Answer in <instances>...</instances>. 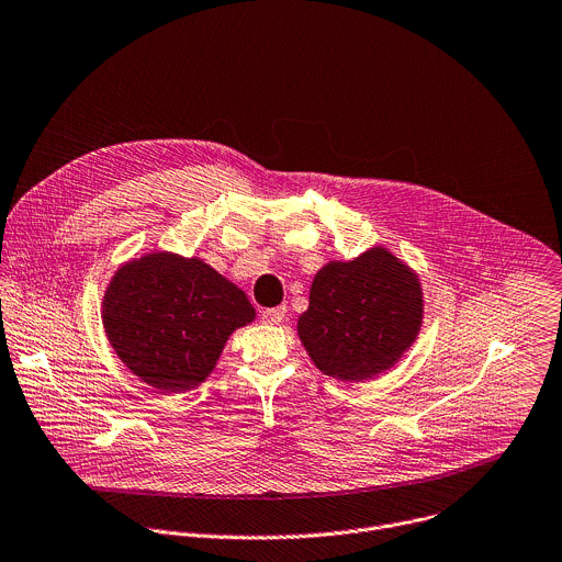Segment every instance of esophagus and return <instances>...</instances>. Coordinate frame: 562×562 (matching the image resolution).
<instances>
[{"label": "esophagus", "instance_id": "esophagus-1", "mask_svg": "<svg viewBox=\"0 0 562 562\" xmlns=\"http://www.w3.org/2000/svg\"><path fill=\"white\" fill-rule=\"evenodd\" d=\"M261 317H263V322H266V324H270V326H279V324H283V319H285V305L268 307V310H263Z\"/></svg>", "mask_w": 562, "mask_h": 562}]
</instances>
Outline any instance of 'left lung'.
<instances>
[{
	"mask_svg": "<svg viewBox=\"0 0 562 562\" xmlns=\"http://www.w3.org/2000/svg\"><path fill=\"white\" fill-rule=\"evenodd\" d=\"M422 319L417 272L375 245L352 261H328L315 274L296 333L324 375L363 382L402 359Z\"/></svg>",
	"mask_w": 562,
	"mask_h": 562,
	"instance_id": "8db88e82",
	"label": "left lung"
}]
</instances>
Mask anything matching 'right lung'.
Listing matches in <instances>:
<instances>
[{
    "instance_id": "add662e5",
    "label": "right lung",
    "mask_w": 562,
    "mask_h": 562,
    "mask_svg": "<svg viewBox=\"0 0 562 562\" xmlns=\"http://www.w3.org/2000/svg\"><path fill=\"white\" fill-rule=\"evenodd\" d=\"M255 317L245 292L212 266L165 249L120 266L102 296L111 348L160 393L203 384L229 335Z\"/></svg>"
}]
</instances>
